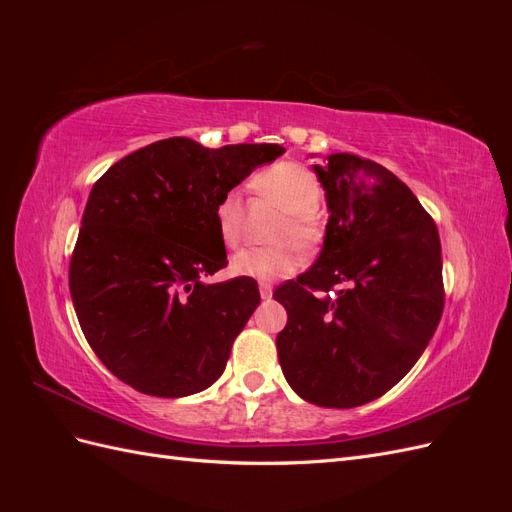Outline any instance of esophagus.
Listing matches in <instances>:
<instances>
[{
  "mask_svg": "<svg viewBox=\"0 0 512 512\" xmlns=\"http://www.w3.org/2000/svg\"><path fill=\"white\" fill-rule=\"evenodd\" d=\"M260 297L262 299H271L273 297V288H271V284H267V282H260Z\"/></svg>",
  "mask_w": 512,
  "mask_h": 512,
  "instance_id": "1",
  "label": "esophagus"
}]
</instances>
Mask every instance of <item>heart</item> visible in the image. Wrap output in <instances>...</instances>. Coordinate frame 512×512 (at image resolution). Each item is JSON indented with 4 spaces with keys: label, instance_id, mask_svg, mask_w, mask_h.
Here are the masks:
<instances>
[{
    "label": "heart",
    "instance_id": "obj_1",
    "mask_svg": "<svg viewBox=\"0 0 512 512\" xmlns=\"http://www.w3.org/2000/svg\"><path fill=\"white\" fill-rule=\"evenodd\" d=\"M252 185L286 213L271 235L277 243L245 247L232 258L230 269L239 277L273 282L299 269L303 260L299 246L305 252H312L322 243L324 226L314 211L320 203L322 190L312 170L299 162L273 164L258 173ZM243 213V198L237 190L226 192L218 200L215 222H218V232L224 245L235 247L241 241Z\"/></svg>",
    "mask_w": 512,
    "mask_h": 512
}]
</instances>
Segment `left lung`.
Listing matches in <instances>:
<instances>
[{
    "mask_svg": "<svg viewBox=\"0 0 512 512\" xmlns=\"http://www.w3.org/2000/svg\"><path fill=\"white\" fill-rule=\"evenodd\" d=\"M329 224L312 269L275 288L288 322L277 356L309 404L354 408L404 378L444 309L431 215L391 170L352 153L314 166Z\"/></svg>",
    "mask_w": 512,
    "mask_h": 512,
    "instance_id": "obj_1",
    "label": "left lung"
}]
</instances>
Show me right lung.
Segmentation results:
<instances>
[{
    "mask_svg": "<svg viewBox=\"0 0 512 512\" xmlns=\"http://www.w3.org/2000/svg\"><path fill=\"white\" fill-rule=\"evenodd\" d=\"M282 153L175 136L121 158L94 183L68 280L87 344L121 382L185 397L222 376L260 292L252 277L203 282L226 267L215 207Z\"/></svg>",
    "mask_w": 512,
    "mask_h": 512,
    "instance_id": "add662e5",
    "label": "right lung"
}]
</instances>
